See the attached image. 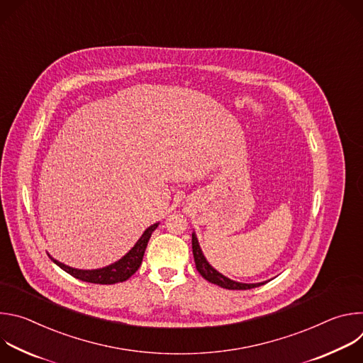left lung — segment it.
Returning a JSON list of instances; mask_svg holds the SVG:
<instances>
[{
    "instance_id": "1",
    "label": "left lung",
    "mask_w": 363,
    "mask_h": 363,
    "mask_svg": "<svg viewBox=\"0 0 363 363\" xmlns=\"http://www.w3.org/2000/svg\"><path fill=\"white\" fill-rule=\"evenodd\" d=\"M192 252H194V262H195V267L198 270V273L205 279L208 280L210 283H214L223 289H228V290H248V289H254L258 286H263L264 283H255V284H245V283H237L233 281L230 279H227L225 276L220 274L217 270H214L208 262L205 260V257L199 248L198 240L195 237V234H192Z\"/></svg>"
}]
</instances>
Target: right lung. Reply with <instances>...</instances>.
<instances>
[{"instance_id": "add662e5", "label": "right lung", "mask_w": 363, "mask_h": 363, "mask_svg": "<svg viewBox=\"0 0 363 363\" xmlns=\"http://www.w3.org/2000/svg\"><path fill=\"white\" fill-rule=\"evenodd\" d=\"M158 227V224L150 225L143 234L142 237L138 240V242L135 244V247L123 257L121 258L119 262H116L112 266H108L105 269H99V270H77V269H72L69 266H65L63 263L53 260L60 269H63L66 273H69L70 276L82 280V281H87V283H94V284H115V283H121V281H126L130 276H133L136 273V270L140 267L142 264V258L147 245V241L152 235V233L155 231V228Z\"/></svg>"}]
</instances>
